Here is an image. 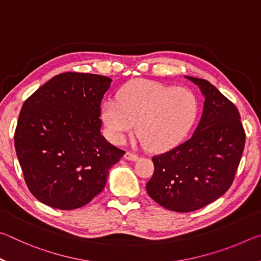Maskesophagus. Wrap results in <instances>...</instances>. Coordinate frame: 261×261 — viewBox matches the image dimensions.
<instances>
[{
	"label": "esophagus",
	"mask_w": 261,
	"mask_h": 261,
	"mask_svg": "<svg viewBox=\"0 0 261 261\" xmlns=\"http://www.w3.org/2000/svg\"><path fill=\"white\" fill-rule=\"evenodd\" d=\"M124 158L129 161H137V160H138V155H137V154H135V153H132V152H126Z\"/></svg>",
	"instance_id": "esophagus-1"
}]
</instances>
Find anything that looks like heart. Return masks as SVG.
Wrapping results in <instances>:
<instances>
[{"instance_id": "heart-1", "label": "heart", "mask_w": 261, "mask_h": 261, "mask_svg": "<svg viewBox=\"0 0 261 261\" xmlns=\"http://www.w3.org/2000/svg\"><path fill=\"white\" fill-rule=\"evenodd\" d=\"M199 113L193 91L138 79L127 84L116 99L102 106V118L113 141L122 144L134 129L141 143L155 151L176 146L191 130Z\"/></svg>"}]
</instances>
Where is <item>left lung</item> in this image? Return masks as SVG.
I'll return each instance as SVG.
<instances>
[{"label":"left lung","instance_id":"8db88e82","mask_svg":"<svg viewBox=\"0 0 261 261\" xmlns=\"http://www.w3.org/2000/svg\"><path fill=\"white\" fill-rule=\"evenodd\" d=\"M205 96L199 124L178 146L152 158L148 196L167 210L188 213L228 191L245 145L236 106L205 79L185 76Z\"/></svg>","mask_w":261,"mask_h":261}]
</instances>
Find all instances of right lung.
Here are the masks:
<instances>
[{
    "label": "right lung",
    "instance_id": "obj_1",
    "mask_svg": "<svg viewBox=\"0 0 261 261\" xmlns=\"http://www.w3.org/2000/svg\"><path fill=\"white\" fill-rule=\"evenodd\" d=\"M112 79L64 72L26 99L15 131L25 183L39 201L74 210L102 191L124 155L101 135V101Z\"/></svg>",
    "mask_w": 261,
    "mask_h": 261
}]
</instances>
